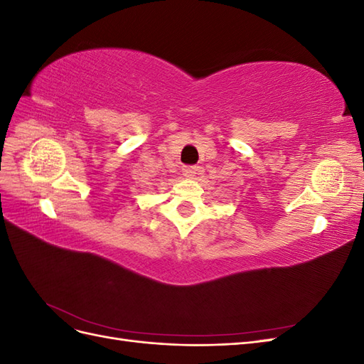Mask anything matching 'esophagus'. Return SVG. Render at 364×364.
Masks as SVG:
<instances>
[{"mask_svg": "<svg viewBox=\"0 0 364 364\" xmlns=\"http://www.w3.org/2000/svg\"><path fill=\"white\" fill-rule=\"evenodd\" d=\"M182 173H183L185 178L194 179V178H196V174H197V167H183Z\"/></svg>", "mask_w": 364, "mask_h": 364, "instance_id": "esophagus-1", "label": "esophagus"}]
</instances>
